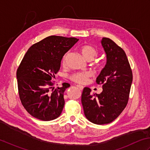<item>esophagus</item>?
I'll list each match as a JSON object with an SVG mask.
<instances>
[{
  "label": "esophagus",
  "mask_w": 150,
  "mask_h": 150,
  "mask_svg": "<svg viewBox=\"0 0 150 150\" xmlns=\"http://www.w3.org/2000/svg\"><path fill=\"white\" fill-rule=\"evenodd\" d=\"M77 87L79 88V90H81V91L83 89V87L82 86V85H77Z\"/></svg>",
  "instance_id": "esophagus-1"
}]
</instances>
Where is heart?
Listing matches in <instances>:
<instances>
[{
	"label": "heart",
	"instance_id": "heart-1",
	"mask_svg": "<svg viewBox=\"0 0 150 150\" xmlns=\"http://www.w3.org/2000/svg\"><path fill=\"white\" fill-rule=\"evenodd\" d=\"M79 50L81 52V54L85 59L87 61L93 60L94 57L97 56L98 52L96 48H94L93 47L88 45H84L81 46L79 48ZM66 58L67 54L65 55L63 59V65H65L66 63ZM91 76V74L89 72H76L73 74L71 77L72 81L76 82L78 83L83 84L86 83L88 80V78Z\"/></svg>",
	"mask_w": 150,
	"mask_h": 150
}]
</instances>
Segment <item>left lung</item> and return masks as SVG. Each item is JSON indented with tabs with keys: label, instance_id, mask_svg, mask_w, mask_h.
<instances>
[{
	"label": "left lung",
	"instance_id": "1",
	"mask_svg": "<svg viewBox=\"0 0 150 150\" xmlns=\"http://www.w3.org/2000/svg\"><path fill=\"white\" fill-rule=\"evenodd\" d=\"M101 44L107 62L96 83L102 84L103 91L99 94L91 95V88L85 87L81 95L85 117L98 125L111 123L123 111L133 81L132 71L124 50L107 38H102Z\"/></svg>",
	"mask_w": 150,
	"mask_h": 150
}]
</instances>
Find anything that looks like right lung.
Listing matches in <instances>:
<instances>
[{
    "label": "right lung",
    "mask_w": 150,
    "mask_h": 150,
    "mask_svg": "<svg viewBox=\"0 0 150 150\" xmlns=\"http://www.w3.org/2000/svg\"><path fill=\"white\" fill-rule=\"evenodd\" d=\"M79 39L51 35L30 47L17 71L19 98L23 107L35 118L50 121L63 111V94L70 87L63 83L55 88L50 80L59 71L64 55Z\"/></svg>",
    "instance_id": "obj_1"
}]
</instances>
